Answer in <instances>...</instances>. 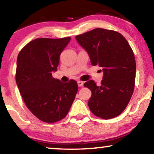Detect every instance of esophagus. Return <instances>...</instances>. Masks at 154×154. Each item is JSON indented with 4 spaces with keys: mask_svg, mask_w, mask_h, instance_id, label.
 I'll return each mask as SVG.
<instances>
[{
    "mask_svg": "<svg viewBox=\"0 0 154 154\" xmlns=\"http://www.w3.org/2000/svg\"><path fill=\"white\" fill-rule=\"evenodd\" d=\"M83 81H78V85H79V87H83Z\"/></svg>",
    "mask_w": 154,
    "mask_h": 154,
    "instance_id": "1",
    "label": "esophagus"
}]
</instances>
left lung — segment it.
<instances>
[{
    "label": "left lung",
    "mask_w": 154,
    "mask_h": 154,
    "mask_svg": "<svg viewBox=\"0 0 154 154\" xmlns=\"http://www.w3.org/2000/svg\"><path fill=\"white\" fill-rule=\"evenodd\" d=\"M75 39L88 52L92 66L103 68L100 86L92 80L84 84L92 92L88 101L90 111L103 119L118 116L134 91L136 62L132 48L121 33L104 29H94Z\"/></svg>",
    "instance_id": "1"
}]
</instances>
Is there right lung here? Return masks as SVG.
<instances>
[{
	"mask_svg": "<svg viewBox=\"0 0 154 154\" xmlns=\"http://www.w3.org/2000/svg\"><path fill=\"white\" fill-rule=\"evenodd\" d=\"M70 40H33L22 48L17 60L16 83L25 104L35 116L48 123L66 116L79 89L74 80L62 83L52 75Z\"/></svg>",
	"mask_w": 154,
	"mask_h": 154,
	"instance_id": "right-lung-1",
	"label": "right lung"
}]
</instances>
